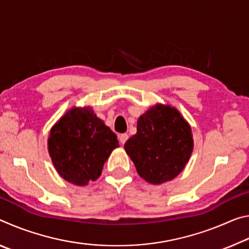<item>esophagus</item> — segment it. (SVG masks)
I'll use <instances>...</instances> for the list:
<instances>
[{"label":"esophagus","instance_id":"1","mask_svg":"<svg viewBox=\"0 0 249 249\" xmlns=\"http://www.w3.org/2000/svg\"><path fill=\"white\" fill-rule=\"evenodd\" d=\"M119 138H120L121 144L123 145V144H125V142H126V141L128 140V135H127V134H121Z\"/></svg>","mask_w":249,"mask_h":249}]
</instances>
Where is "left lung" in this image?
Listing matches in <instances>:
<instances>
[{
  "instance_id": "obj_1",
  "label": "left lung",
  "mask_w": 249,
  "mask_h": 249,
  "mask_svg": "<svg viewBox=\"0 0 249 249\" xmlns=\"http://www.w3.org/2000/svg\"><path fill=\"white\" fill-rule=\"evenodd\" d=\"M124 148L142 179L166 182L178 176L190 158L191 128L175 107L158 104L140 117L137 133Z\"/></svg>"
}]
</instances>
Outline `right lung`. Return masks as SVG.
<instances>
[{
  "label": "right lung",
  "mask_w": 249,
  "mask_h": 249,
  "mask_svg": "<svg viewBox=\"0 0 249 249\" xmlns=\"http://www.w3.org/2000/svg\"><path fill=\"white\" fill-rule=\"evenodd\" d=\"M116 147V135L91 107L70 109L54 124L48 138L49 155L58 174L77 185L98 179Z\"/></svg>",
  "instance_id": "obj_1"
}]
</instances>
